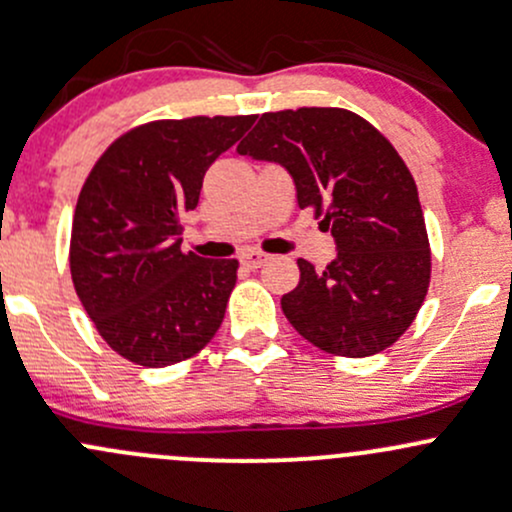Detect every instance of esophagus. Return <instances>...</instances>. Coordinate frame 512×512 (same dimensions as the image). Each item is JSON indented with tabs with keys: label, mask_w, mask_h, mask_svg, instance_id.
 Returning a JSON list of instances; mask_svg holds the SVG:
<instances>
[{
	"label": "esophagus",
	"mask_w": 512,
	"mask_h": 512,
	"mask_svg": "<svg viewBox=\"0 0 512 512\" xmlns=\"http://www.w3.org/2000/svg\"><path fill=\"white\" fill-rule=\"evenodd\" d=\"M240 262L245 267H250V270H257V267L265 265L267 255H265V252H245V255L240 257Z\"/></svg>",
	"instance_id": "esophagus-1"
}]
</instances>
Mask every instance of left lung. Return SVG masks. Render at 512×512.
Segmentation results:
<instances>
[{"instance_id":"8db88e82","label":"left lung","mask_w":512,"mask_h":512,"mask_svg":"<svg viewBox=\"0 0 512 512\" xmlns=\"http://www.w3.org/2000/svg\"><path fill=\"white\" fill-rule=\"evenodd\" d=\"M242 157L287 169L301 208L324 213L336 260H299L282 311L326 353L365 358L410 328L427 297L432 257L410 169L363 117L338 107L267 112L238 144Z\"/></svg>"}]
</instances>
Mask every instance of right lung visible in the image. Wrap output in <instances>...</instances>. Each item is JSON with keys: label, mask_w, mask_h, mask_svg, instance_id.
<instances>
[{"label": "right lung", "mask_w": 512, "mask_h": 512, "mask_svg": "<svg viewBox=\"0 0 512 512\" xmlns=\"http://www.w3.org/2000/svg\"><path fill=\"white\" fill-rule=\"evenodd\" d=\"M245 117L149 122L90 171L73 215L71 274L107 346L144 368L191 358L223 324L238 260L181 250L208 166L252 127Z\"/></svg>", "instance_id": "1"}]
</instances>
